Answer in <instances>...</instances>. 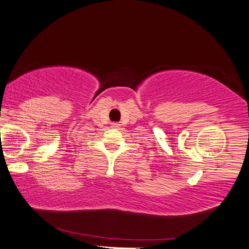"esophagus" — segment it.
<instances>
[{
    "label": "esophagus",
    "instance_id": "obj_1",
    "mask_svg": "<svg viewBox=\"0 0 249 249\" xmlns=\"http://www.w3.org/2000/svg\"><path fill=\"white\" fill-rule=\"evenodd\" d=\"M119 125H120V124H119L118 123H113V124H112V128H115V129H116V128H119Z\"/></svg>",
    "mask_w": 249,
    "mask_h": 249
}]
</instances>
